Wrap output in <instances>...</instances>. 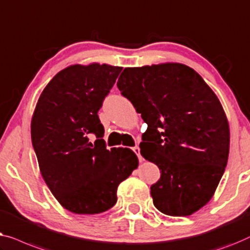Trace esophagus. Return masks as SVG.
<instances>
[{
	"label": "esophagus",
	"instance_id": "obj_1",
	"mask_svg": "<svg viewBox=\"0 0 250 250\" xmlns=\"http://www.w3.org/2000/svg\"><path fill=\"white\" fill-rule=\"evenodd\" d=\"M132 150H133V153L136 154L137 156H138V159H139V161H143V157H142V155H140V148L138 146H135L132 148Z\"/></svg>",
	"mask_w": 250,
	"mask_h": 250
}]
</instances>
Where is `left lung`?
<instances>
[{
    "instance_id": "8db88e82",
    "label": "left lung",
    "mask_w": 250,
    "mask_h": 250,
    "mask_svg": "<svg viewBox=\"0 0 250 250\" xmlns=\"http://www.w3.org/2000/svg\"><path fill=\"white\" fill-rule=\"evenodd\" d=\"M117 85L147 124L140 154L161 171L150 187L154 206L170 216L191 215L213 197L229 157L219 98L181 63L125 68Z\"/></svg>"
}]
</instances>
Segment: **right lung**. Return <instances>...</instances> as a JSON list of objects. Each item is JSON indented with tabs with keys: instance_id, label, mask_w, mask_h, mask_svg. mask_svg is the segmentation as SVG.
I'll use <instances>...</instances> for the list:
<instances>
[{
	"instance_id": "obj_1",
	"label": "right lung",
	"mask_w": 250,
	"mask_h": 250,
	"mask_svg": "<svg viewBox=\"0 0 250 250\" xmlns=\"http://www.w3.org/2000/svg\"><path fill=\"white\" fill-rule=\"evenodd\" d=\"M121 66L75 64L53 77L31 119V142L44 181L75 214H98L117 203L118 186L138 167L129 148L106 149L97 112ZM98 139L93 144L88 136Z\"/></svg>"
}]
</instances>
